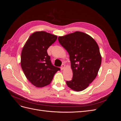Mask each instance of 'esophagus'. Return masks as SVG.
<instances>
[{
    "mask_svg": "<svg viewBox=\"0 0 121 121\" xmlns=\"http://www.w3.org/2000/svg\"><path fill=\"white\" fill-rule=\"evenodd\" d=\"M65 65L64 64H63L61 65V66L60 67V69H61V70H63V69H65Z\"/></svg>",
    "mask_w": 121,
    "mask_h": 121,
    "instance_id": "34e87169",
    "label": "esophagus"
}]
</instances>
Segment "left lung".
Here are the masks:
<instances>
[{"mask_svg": "<svg viewBox=\"0 0 121 121\" xmlns=\"http://www.w3.org/2000/svg\"><path fill=\"white\" fill-rule=\"evenodd\" d=\"M60 44L69 54L73 78L67 81L69 87L81 91L96 78L101 63L99 49L90 36L77 31L58 38Z\"/></svg>", "mask_w": 121, "mask_h": 121, "instance_id": "1", "label": "left lung"}]
</instances>
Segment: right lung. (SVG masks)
<instances>
[{"label": "right lung", "instance_id": "add662e5", "mask_svg": "<svg viewBox=\"0 0 121 121\" xmlns=\"http://www.w3.org/2000/svg\"><path fill=\"white\" fill-rule=\"evenodd\" d=\"M57 39V36L44 31L33 33L22 51L21 65L24 74L37 87L48 85L60 68L52 65L47 50Z\"/></svg>", "mask_w": 121, "mask_h": 121}]
</instances>
